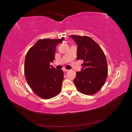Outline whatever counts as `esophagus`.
<instances>
[{
	"instance_id": "34e87169",
	"label": "esophagus",
	"mask_w": 132,
	"mask_h": 132,
	"mask_svg": "<svg viewBox=\"0 0 132 132\" xmlns=\"http://www.w3.org/2000/svg\"><path fill=\"white\" fill-rule=\"evenodd\" d=\"M63 71H64V72H68V71H69V70L67 69H63Z\"/></svg>"
}]
</instances>
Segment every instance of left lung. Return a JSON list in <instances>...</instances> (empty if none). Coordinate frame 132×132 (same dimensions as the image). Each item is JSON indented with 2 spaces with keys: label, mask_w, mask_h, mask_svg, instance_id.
Wrapping results in <instances>:
<instances>
[{
  "label": "left lung",
  "mask_w": 132,
  "mask_h": 132,
  "mask_svg": "<svg viewBox=\"0 0 132 132\" xmlns=\"http://www.w3.org/2000/svg\"><path fill=\"white\" fill-rule=\"evenodd\" d=\"M78 46L77 59L83 61L81 71H77L74 82L83 94L92 95L104 85L108 74L106 55L98 44L86 36L71 35Z\"/></svg>",
  "instance_id": "left-lung-1"
}]
</instances>
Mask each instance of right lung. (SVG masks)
<instances>
[{"instance_id": "1", "label": "right lung", "mask_w": 132, "mask_h": 132, "mask_svg": "<svg viewBox=\"0 0 132 132\" xmlns=\"http://www.w3.org/2000/svg\"><path fill=\"white\" fill-rule=\"evenodd\" d=\"M59 39H39L26 53L24 71L27 84L39 97L50 99L61 93L64 74L50 65L55 59V47L62 42Z\"/></svg>"}]
</instances>
